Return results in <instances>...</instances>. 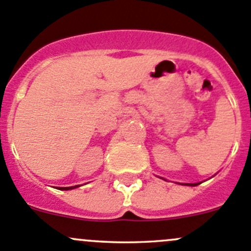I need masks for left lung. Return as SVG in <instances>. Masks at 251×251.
<instances>
[{"instance_id": "left-lung-1", "label": "left lung", "mask_w": 251, "mask_h": 251, "mask_svg": "<svg viewBox=\"0 0 251 251\" xmlns=\"http://www.w3.org/2000/svg\"><path fill=\"white\" fill-rule=\"evenodd\" d=\"M187 186H197V184H187Z\"/></svg>"}]
</instances>
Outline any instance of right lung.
Returning <instances> with one entry per match:
<instances>
[{
	"label": "right lung",
	"mask_w": 251,
	"mask_h": 251,
	"mask_svg": "<svg viewBox=\"0 0 251 251\" xmlns=\"http://www.w3.org/2000/svg\"><path fill=\"white\" fill-rule=\"evenodd\" d=\"M76 187H78V186H74V187H60L59 189H62V191H69V189H74V188H76Z\"/></svg>",
	"instance_id": "1"
}]
</instances>
